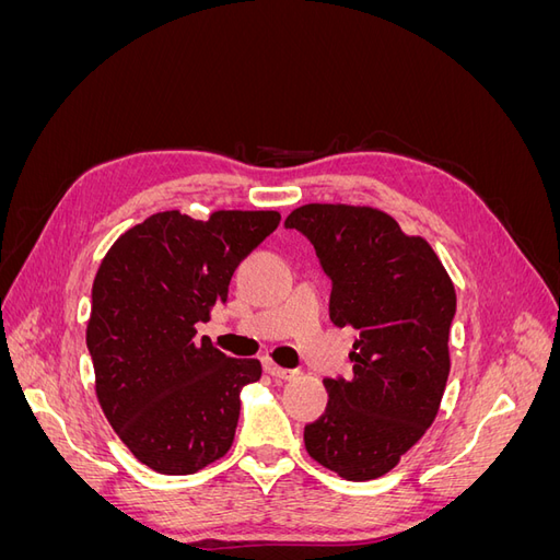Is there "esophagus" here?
Returning <instances> with one entry per match:
<instances>
[{
	"instance_id": "esophagus-1",
	"label": "esophagus",
	"mask_w": 560,
	"mask_h": 560,
	"mask_svg": "<svg viewBox=\"0 0 560 560\" xmlns=\"http://www.w3.org/2000/svg\"><path fill=\"white\" fill-rule=\"evenodd\" d=\"M264 369H266V374H270L273 378H280V381H292L296 376L294 369H282L273 360H266Z\"/></svg>"
}]
</instances>
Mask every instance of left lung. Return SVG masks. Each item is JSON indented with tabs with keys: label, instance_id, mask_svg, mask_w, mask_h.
<instances>
[{
	"label": "left lung",
	"instance_id": "8db88e82",
	"mask_svg": "<svg viewBox=\"0 0 560 560\" xmlns=\"http://www.w3.org/2000/svg\"><path fill=\"white\" fill-rule=\"evenodd\" d=\"M331 280L329 317L358 331L352 376L325 378L327 409L303 430L308 455L346 481L387 474L442 404L455 290L430 243L369 206L308 202L284 219Z\"/></svg>",
	"mask_w": 560,
	"mask_h": 560
}]
</instances>
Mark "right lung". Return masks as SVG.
I'll return each mask as SVG.
<instances>
[{
  "mask_svg": "<svg viewBox=\"0 0 560 560\" xmlns=\"http://www.w3.org/2000/svg\"><path fill=\"white\" fill-rule=\"evenodd\" d=\"M280 224L276 210L156 212L105 254L93 282L86 346L95 395L118 439L161 474H194L226 455L241 389L259 360H235L196 322L229 296L233 270Z\"/></svg>",
  "mask_w": 560,
  "mask_h": 560,
  "instance_id": "obj_1",
  "label": "right lung"
}]
</instances>
